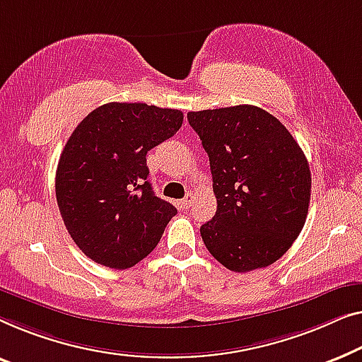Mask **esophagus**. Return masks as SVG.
Masks as SVG:
<instances>
[{
    "mask_svg": "<svg viewBox=\"0 0 362 362\" xmlns=\"http://www.w3.org/2000/svg\"><path fill=\"white\" fill-rule=\"evenodd\" d=\"M192 203H193V195H192V193H187V197L180 202V205H182L183 210H188V208L192 206Z\"/></svg>",
    "mask_w": 362,
    "mask_h": 362,
    "instance_id": "esophagus-1",
    "label": "esophagus"
}]
</instances>
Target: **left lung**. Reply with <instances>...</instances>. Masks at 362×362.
I'll list each match as a JSON object with an SVG mask.
<instances>
[{
    "label": "left lung",
    "instance_id": "left-lung-1",
    "mask_svg": "<svg viewBox=\"0 0 362 362\" xmlns=\"http://www.w3.org/2000/svg\"><path fill=\"white\" fill-rule=\"evenodd\" d=\"M210 157L216 213L200 228L213 257L234 272L271 266L307 220L312 175L276 116L252 105L190 111Z\"/></svg>",
    "mask_w": 362,
    "mask_h": 362
}]
</instances>
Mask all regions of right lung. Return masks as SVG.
Instances as JSON below:
<instances>
[{
    "instance_id": "obj_1",
    "label": "right lung",
    "mask_w": 362,
    "mask_h": 362,
    "mask_svg": "<svg viewBox=\"0 0 362 362\" xmlns=\"http://www.w3.org/2000/svg\"><path fill=\"white\" fill-rule=\"evenodd\" d=\"M182 121L180 110L113 101L91 111L69 137L55 197L69 234L91 261L129 269L154 251L177 210L156 197L146 156Z\"/></svg>"
}]
</instances>
